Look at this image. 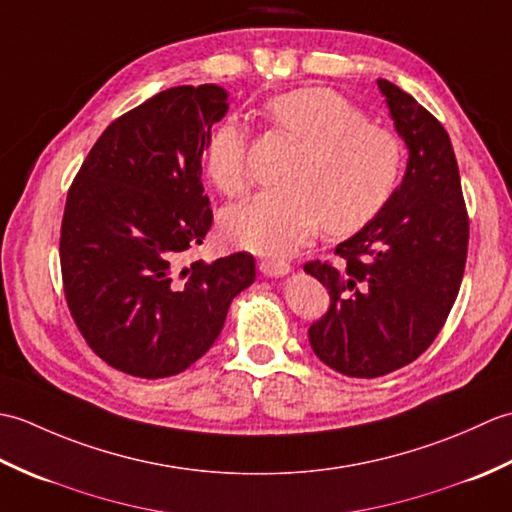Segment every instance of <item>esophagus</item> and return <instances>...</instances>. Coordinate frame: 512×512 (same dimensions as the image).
Segmentation results:
<instances>
[{
    "instance_id": "34e87169",
    "label": "esophagus",
    "mask_w": 512,
    "mask_h": 512,
    "mask_svg": "<svg viewBox=\"0 0 512 512\" xmlns=\"http://www.w3.org/2000/svg\"><path fill=\"white\" fill-rule=\"evenodd\" d=\"M259 270L266 277H286L292 273V266L286 259H264V262H259Z\"/></svg>"
}]
</instances>
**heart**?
I'll list each match as a JSON object with an SVG mask.
<instances>
[{"label": "heart", "mask_w": 512, "mask_h": 512, "mask_svg": "<svg viewBox=\"0 0 512 512\" xmlns=\"http://www.w3.org/2000/svg\"><path fill=\"white\" fill-rule=\"evenodd\" d=\"M264 118L299 143L284 171L286 187L268 189L224 215V235L262 255H286L323 226L350 233L367 224L396 191L402 143L367 121L361 107L330 88H299L266 101ZM206 173L228 198L248 187L246 132L233 118L215 129Z\"/></svg>", "instance_id": "obj_1"}]
</instances>
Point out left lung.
Here are the masks:
<instances>
[{
	"mask_svg": "<svg viewBox=\"0 0 512 512\" xmlns=\"http://www.w3.org/2000/svg\"><path fill=\"white\" fill-rule=\"evenodd\" d=\"M376 83L409 149L405 178L361 231L336 246L339 264L303 266L330 292V310L308 330L312 350L354 378L385 376L427 350L458 297L469 248L447 129L398 85Z\"/></svg>",
	"mask_w": 512,
	"mask_h": 512,
	"instance_id": "obj_1",
	"label": "left lung"
}]
</instances>
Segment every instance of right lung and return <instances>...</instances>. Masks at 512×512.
Instances as JSON below:
<instances>
[{"label":"right lung","mask_w":512,"mask_h":512,"mask_svg":"<svg viewBox=\"0 0 512 512\" xmlns=\"http://www.w3.org/2000/svg\"><path fill=\"white\" fill-rule=\"evenodd\" d=\"M226 112L228 94L213 83L151 96L105 129L68 191L65 301L94 354L125 374L184 372L255 281L250 253L184 266L213 224L202 154Z\"/></svg>","instance_id":"add662e5"}]
</instances>
